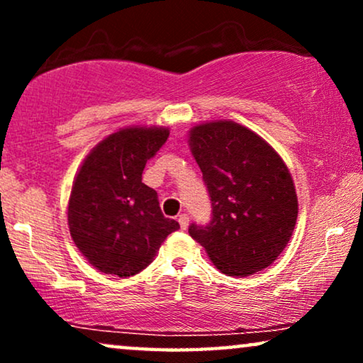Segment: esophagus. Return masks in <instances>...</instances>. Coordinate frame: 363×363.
I'll list each match as a JSON object with an SVG mask.
<instances>
[{
    "mask_svg": "<svg viewBox=\"0 0 363 363\" xmlns=\"http://www.w3.org/2000/svg\"><path fill=\"white\" fill-rule=\"evenodd\" d=\"M178 223H180L182 230H186L188 223H190V218H188V215H185V213H183V215L178 216Z\"/></svg>",
    "mask_w": 363,
    "mask_h": 363,
    "instance_id": "obj_1",
    "label": "esophagus"
}]
</instances>
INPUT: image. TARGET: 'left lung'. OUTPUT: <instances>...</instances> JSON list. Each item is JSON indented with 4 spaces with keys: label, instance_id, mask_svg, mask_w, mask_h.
<instances>
[{
    "label": "left lung",
    "instance_id": "8db88e82",
    "mask_svg": "<svg viewBox=\"0 0 363 363\" xmlns=\"http://www.w3.org/2000/svg\"><path fill=\"white\" fill-rule=\"evenodd\" d=\"M190 150L211 200V221L191 223L223 274L246 277L284 251L297 220V195L286 163L257 133L233 121L195 125Z\"/></svg>",
    "mask_w": 363,
    "mask_h": 363
}]
</instances>
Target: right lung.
<instances>
[{
    "instance_id": "right-lung-1",
    "label": "right lung",
    "mask_w": 363,
    "mask_h": 363,
    "mask_svg": "<svg viewBox=\"0 0 363 363\" xmlns=\"http://www.w3.org/2000/svg\"><path fill=\"white\" fill-rule=\"evenodd\" d=\"M165 127H125L92 148L72 183L69 231L79 251L106 274L128 277L150 264L180 225L163 216L142 183L145 163L168 138Z\"/></svg>"
}]
</instances>
